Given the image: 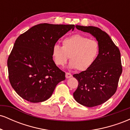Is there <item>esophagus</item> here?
Wrapping results in <instances>:
<instances>
[{
  "instance_id": "obj_1",
  "label": "esophagus",
  "mask_w": 130,
  "mask_h": 130,
  "mask_svg": "<svg viewBox=\"0 0 130 130\" xmlns=\"http://www.w3.org/2000/svg\"><path fill=\"white\" fill-rule=\"evenodd\" d=\"M65 77H66V78H70V77H72V74L70 73L67 72L65 73Z\"/></svg>"
}]
</instances>
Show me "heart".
<instances>
[{
    "instance_id": "b5f03b06",
    "label": "heart",
    "mask_w": 130,
    "mask_h": 130,
    "mask_svg": "<svg viewBox=\"0 0 130 130\" xmlns=\"http://www.w3.org/2000/svg\"><path fill=\"white\" fill-rule=\"evenodd\" d=\"M62 46L55 44L52 55L57 65L63 67L70 57V67L77 71L89 69L99 54L100 44L96 40L76 34L62 40Z\"/></svg>"
}]
</instances>
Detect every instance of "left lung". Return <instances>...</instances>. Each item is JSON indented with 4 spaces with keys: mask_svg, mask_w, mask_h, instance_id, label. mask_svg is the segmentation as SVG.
Listing matches in <instances>:
<instances>
[{
    "mask_svg": "<svg viewBox=\"0 0 130 130\" xmlns=\"http://www.w3.org/2000/svg\"><path fill=\"white\" fill-rule=\"evenodd\" d=\"M77 29L90 33L100 44L99 54L89 69L73 74L78 81L73 96L77 103L87 107L100 105L116 93L122 66L119 49L100 28L76 25Z\"/></svg>",
    "mask_w": 130,
    "mask_h": 130,
    "instance_id": "left-lung-1",
    "label": "left lung"
}]
</instances>
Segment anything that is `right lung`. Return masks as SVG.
Returning <instances> with one entry per match:
<instances>
[{"label":"right lung","instance_id":"right-lung-1","mask_svg":"<svg viewBox=\"0 0 130 130\" xmlns=\"http://www.w3.org/2000/svg\"><path fill=\"white\" fill-rule=\"evenodd\" d=\"M74 25L43 23L33 26L16 40L9 55L8 78L21 97L40 103L51 97L65 73L54 62L53 46Z\"/></svg>","mask_w":130,"mask_h":130}]
</instances>
